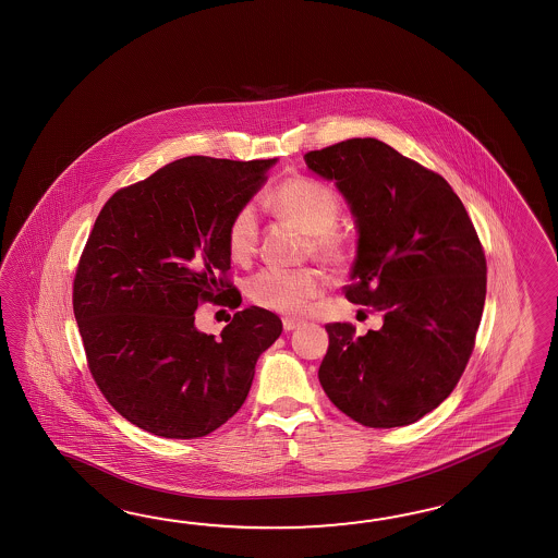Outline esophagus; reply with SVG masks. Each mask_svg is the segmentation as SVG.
<instances>
[{
	"label": "esophagus",
	"instance_id": "34e87169",
	"mask_svg": "<svg viewBox=\"0 0 558 558\" xmlns=\"http://www.w3.org/2000/svg\"><path fill=\"white\" fill-rule=\"evenodd\" d=\"M299 325H301V319L283 317V329H286V331H293V329H298Z\"/></svg>",
	"mask_w": 558,
	"mask_h": 558
}]
</instances>
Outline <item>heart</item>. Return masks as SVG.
<instances>
[{
  "instance_id": "1",
  "label": "heart",
  "mask_w": 558,
  "mask_h": 558,
  "mask_svg": "<svg viewBox=\"0 0 558 558\" xmlns=\"http://www.w3.org/2000/svg\"><path fill=\"white\" fill-rule=\"evenodd\" d=\"M271 203L281 219L307 234V255L331 269H343L350 260V241L337 229L341 198L331 186L312 177H291L272 191ZM259 245V217L251 203L234 210L227 227V248L234 260L251 259ZM324 289L317 269L265 267L246 279L245 291L253 303L277 313H299Z\"/></svg>"
}]
</instances>
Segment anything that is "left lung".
Listing matches in <instances>:
<instances>
[{"instance_id":"1","label":"left lung","mask_w":558,"mask_h":558,"mask_svg":"<svg viewBox=\"0 0 558 558\" xmlns=\"http://www.w3.org/2000/svg\"><path fill=\"white\" fill-rule=\"evenodd\" d=\"M336 181L360 233L345 298L381 313L355 336L327 324L319 381L331 402L367 428L414 424L456 388L476 343L486 257L462 201L438 172L376 138L305 155Z\"/></svg>"}]
</instances>
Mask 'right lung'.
Wrapping results in <instances>:
<instances>
[{"mask_svg":"<svg viewBox=\"0 0 558 558\" xmlns=\"http://www.w3.org/2000/svg\"><path fill=\"white\" fill-rule=\"evenodd\" d=\"M272 165L186 156L120 189L100 210L72 305L92 377L130 424L191 440L245 402L281 319L251 305L217 339L196 329L195 312L203 303L241 305L227 227Z\"/></svg>","mask_w":558,"mask_h":558,"instance_id":"add662e5","label":"right lung"}]
</instances>
